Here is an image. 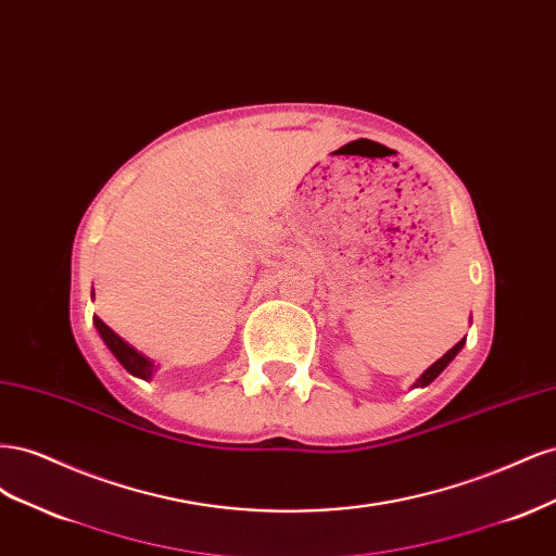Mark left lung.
<instances>
[{
	"mask_svg": "<svg viewBox=\"0 0 556 556\" xmlns=\"http://www.w3.org/2000/svg\"><path fill=\"white\" fill-rule=\"evenodd\" d=\"M464 343H466V339H462L457 345H454V348H450L447 352H445V355L439 359V362H433L429 368H427V371L422 374V376H419L417 378V382L413 384V387H427L429 382H433L435 378H439L441 374H443V368L454 359V357H457L459 355V350L464 348Z\"/></svg>",
	"mask_w": 556,
	"mask_h": 556,
	"instance_id": "left-lung-1",
	"label": "left lung"
}]
</instances>
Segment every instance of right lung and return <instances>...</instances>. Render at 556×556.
I'll use <instances>...</instances> for the list:
<instances>
[{
	"label": "right lung",
	"mask_w": 556,
	"mask_h": 556,
	"mask_svg": "<svg viewBox=\"0 0 556 556\" xmlns=\"http://www.w3.org/2000/svg\"><path fill=\"white\" fill-rule=\"evenodd\" d=\"M92 323H94L99 336H102V341L106 343V348L113 352V357H115L117 362H121L131 376H137V378H141V380H150V378H153V374L157 371V366H155L153 359H148L146 355H141V352H139L137 348H131L127 341H123L121 336H117V333L104 323V319H99V317L94 315Z\"/></svg>",
	"instance_id": "obj_1"
}]
</instances>
